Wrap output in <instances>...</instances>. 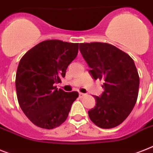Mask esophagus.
Instances as JSON below:
<instances>
[{
	"instance_id": "34e87169",
	"label": "esophagus",
	"mask_w": 153,
	"mask_h": 153,
	"mask_svg": "<svg viewBox=\"0 0 153 153\" xmlns=\"http://www.w3.org/2000/svg\"><path fill=\"white\" fill-rule=\"evenodd\" d=\"M86 94H82V93H79V97H83L84 96H85Z\"/></svg>"
}]
</instances>
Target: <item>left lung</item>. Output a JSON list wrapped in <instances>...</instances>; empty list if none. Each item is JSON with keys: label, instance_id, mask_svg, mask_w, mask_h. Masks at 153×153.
Segmentation results:
<instances>
[{"label": "left lung", "instance_id": "left-lung-1", "mask_svg": "<svg viewBox=\"0 0 153 153\" xmlns=\"http://www.w3.org/2000/svg\"><path fill=\"white\" fill-rule=\"evenodd\" d=\"M83 58L95 80L104 81V92L95 97L96 106L88 111L89 119L104 129L117 126L134 108L138 95L139 75L128 54L112 45L101 42L81 43Z\"/></svg>", "mask_w": 153, "mask_h": 153}]
</instances>
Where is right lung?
I'll return each instance as SVG.
<instances>
[{"mask_svg":"<svg viewBox=\"0 0 153 153\" xmlns=\"http://www.w3.org/2000/svg\"><path fill=\"white\" fill-rule=\"evenodd\" d=\"M78 53V43L48 40L20 59L16 77L17 98L25 115L37 126L53 129L67 120L79 93H67L54 85L61 82Z\"/></svg>","mask_w":153,"mask_h":153,"instance_id":"add662e5","label":"right lung"}]
</instances>
